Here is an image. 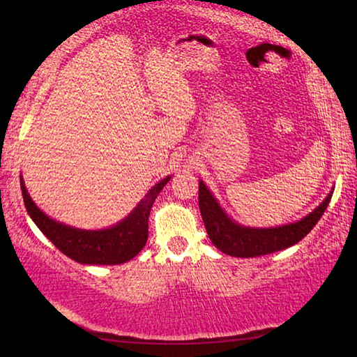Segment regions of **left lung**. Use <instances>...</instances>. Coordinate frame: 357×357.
Masks as SVG:
<instances>
[{
    "label": "left lung",
    "mask_w": 357,
    "mask_h": 357,
    "mask_svg": "<svg viewBox=\"0 0 357 357\" xmlns=\"http://www.w3.org/2000/svg\"><path fill=\"white\" fill-rule=\"evenodd\" d=\"M198 190H200L198 192V204H200V213L211 243L227 255L253 258L288 249L307 236V233L317 225V222L321 219L328 208L334 187L328 193V197L319 203V206L302 217L301 220L271 228H253L234 222L222 209L219 202L215 200L202 179Z\"/></svg>",
    "instance_id": "1"
}]
</instances>
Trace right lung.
I'll use <instances>...</instances> for the list:
<instances>
[{"label": "right lung", "mask_w": 357, "mask_h": 357, "mask_svg": "<svg viewBox=\"0 0 357 357\" xmlns=\"http://www.w3.org/2000/svg\"><path fill=\"white\" fill-rule=\"evenodd\" d=\"M170 179L172 176L160 179L126 219L104 229H82L52 219L36 206L22 176L20 187L29 217L66 257L82 264H121L138 255L146 244L151 208Z\"/></svg>", "instance_id": "right-lung-1"}]
</instances>
